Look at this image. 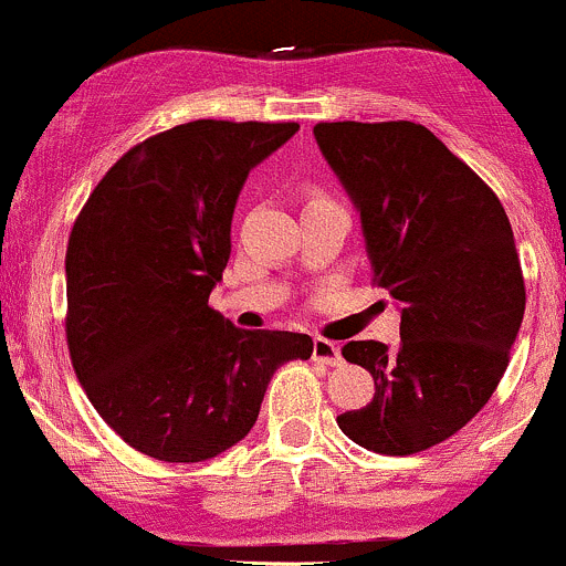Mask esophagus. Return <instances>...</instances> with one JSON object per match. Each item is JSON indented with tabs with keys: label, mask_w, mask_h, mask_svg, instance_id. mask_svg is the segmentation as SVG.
Masks as SVG:
<instances>
[{
	"label": "esophagus",
	"mask_w": 566,
	"mask_h": 566,
	"mask_svg": "<svg viewBox=\"0 0 566 566\" xmlns=\"http://www.w3.org/2000/svg\"><path fill=\"white\" fill-rule=\"evenodd\" d=\"M313 360L324 363V366H340V346L327 338H313Z\"/></svg>",
	"instance_id": "34e87169"
}]
</instances>
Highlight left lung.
Segmentation results:
<instances>
[{
	"label": "left lung",
	"mask_w": 566,
	"mask_h": 566,
	"mask_svg": "<svg viewBox=\"0 0 566 566\" xmlns=\"http://www.w3.org/2000/svg\"><path fill=\"white\" fill-rule=\"evenodd\" d=\"M313 137L360 214L374 283L401 311L396 349H340L371 371L377 394L338 427L377 454H418L460 432L506 371L525 311L512 226L427 126L316 123Z\"/></svg>",
	"instance_id": "obj_1"
}]
</instances>
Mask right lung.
Wrapping results in <instances>:
<instances>
[{
	"mask_svg": "<svg viewBox=\"0 0 566 566\" xmlns=\"http://www.w3.org/2000/svg\"><path fill=\"white\" fill-rule=\"evenodd\" d=\"M296 123L192 120L134 145L76 217L65 253L69 349L98 416L161 462H203L248 438L272 374L311 335L242 329L209 307L255 165Z\"/></svg>",
	"mask_w": 566,
	"mask_h": 566,
	"instance_id": "right-lung-1",
	"label": "right lung"
}]
</instances>
